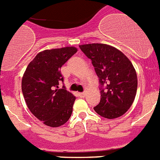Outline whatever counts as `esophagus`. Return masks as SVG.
<instances>
[{"instance_id": "1", "label": "esophagus", "mask_w": 160, "mask_h": 160, "mask_svg": "<svg viewBox=\"0 0 160 160\" xmlns=\"http://www.w3.org/2000/svg\"><path fill=\"white\" fill-rule=\"evenodd\" d=\"M78 95H79V97L84 98L85 96H86V94H85L84 92H82V93H78Z\"/></svg>"}]
</instances>
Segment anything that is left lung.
<instances>
[{
	"label": "left lung",
	"mask_w": 160,
	"mask_h": 160,
	"mask_svg": "<svg viewBox=\"0 0 160 160\" xmlns=\"http://www.w3.org/2000/svg\"><path fill=\"white\" fill-rule=\"evenodd\" d=\"M79 47L92 61L102 85L101 100L94 110L109 119L123 115L132 105L138 87L131 62L122 52L107 44H85Z\"/></svg>",
	"instance_id": "left-lung-1"
}]
</instances>
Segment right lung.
Returning <instances> with one entry per match:
<instances>
[{"label":"right lung","mask_w":160,"mask_h":160,"mask_svg":"<svg viewBox=\"0 0 160 160\" xmlns=\"http://www.w3.org/2000/svg\"><path fill=\"white\" fill-rule=\"evenodd\" d=\"M77 51L73 46L43 50L29 62L22 77V90L28 108L50 128L63 125L71 116L76 98L58 86L63 82L61 67Z\"/></svg>","instance_id":"right-lung-1"}]
</instances>
